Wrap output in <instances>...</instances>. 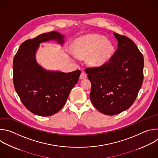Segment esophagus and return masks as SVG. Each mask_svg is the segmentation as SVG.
Segmentation results:
<instances>
[{"mask_svg": "<svg viewBox=\"0 0 158 158\" xmlns=\"http://www.w3.org/2000/svg\"><path fill=\"white\" fill-rule=\"evenodd\" d=\"M79 78H80L81 79H85L87 78V74H86L85 73H82L81 74V75H80Z\"/></svg>", "mask_w": 158, "mask_h": 158, "instance_id": "esophagus-1", "label": "esophagus"}]
</instances>
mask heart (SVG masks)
<instances>
[{
	"mask_svg": "<svg viewBox=\"0 0 158 158\" xmlns=\"http://www.w3.org/2000/svg\"><path fill=\"white\" fill-rule=\"evenodd\" d=\"M75 54L77 57L88 56V63L93 67H99L106 62L113 52L110 41L98 34L89 35L79 38L76 42Z\"/></svg>",
	"mask_w": 158,
	"mask_h": 158,
	"instance_id": "obj_1",
	"label": "heart"
}]
</instances>
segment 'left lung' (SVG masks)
Here are the masks:
<instances>
[{
	"label": "left lung",
	"mask_w": 158,
	"mask_h": 158,
	"mask_svg": "<svg viewBox=\"0 0 158 158\" xmlns=\"http://www.w3.org/2000/svg\"><path fill=\"white\" fill-rule=\"evenodd\" d=\"M118 49L99 67L85 69L92 87L90 98L106 115H116L129 109L136 100L144 75V57L129 37L114 33Z\"/></svg>",
	"instance_id": "obj_1"
}]
</instances>
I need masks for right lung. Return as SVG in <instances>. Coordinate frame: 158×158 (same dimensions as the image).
<instances>
[{
  "mask_svg": "<svg viewBox=\"0 0 158 158\" xmlns=\"http://www.w3.org/2000/svg\"><path fill=\"white\" fill-rule=\"evenodd\" d=\"M64 35L52 31L22 43L13 61V82L22 104L32 113L50 116L59 111L77 83L80 70L71 73L44 69L35 60L39 44L49 40L64 43Z\"/></svg>",
  "mask_w": 158,
  "mask_h": 158,
  "instance_id": "right-lung-1",
  "label": "right lung"
}]
</instances>
